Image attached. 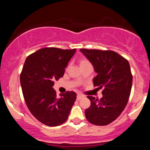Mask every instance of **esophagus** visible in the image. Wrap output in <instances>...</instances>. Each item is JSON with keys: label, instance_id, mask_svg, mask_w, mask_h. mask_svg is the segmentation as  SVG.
<instances>
[{"label": "esophagus", "instance_id": "obj_1", "mask_svg": "<svg viewBox=\"0 0 150 150\" xmlns=\"http://www.w3.org/2000/svg\"><path fill=\"white\" fill-rule=\"evenodd\" d=\"M82 97H84V96L82 95V94H78L77 95V100H80V99H82Z\"/></svg>", "mask_w": 150, "mask_h": 150}]
</instances>
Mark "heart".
Masks as SVG:
<instances>
[{"label":"heart","mask_w":150,"mask_h":150,"mask_svg":"<svg viewBox=\"0 0 150 150\" xmlns=\"http://www.w3.org/2000/svg\"><path fill=\"white\" fill-rule=\"evenodd\" d=\"M89 62L87 61V59L85 58H81L80 60V65H85L86 63H88Z\"/></svg>","instance_id":"1"}]
</instances>
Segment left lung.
<instances>
[{"instance_id":"obj_1","label":"left lung","mask_w":150,"mask_h":150,"mask_svg":"<svg viewBox=\"0 0 150 150\" xmlns=\"http://www.w3.org/2000/svg\"><path fill=\"white\" fill-rule=\"evenodd\" d=\"M97 73L93 79L94 87H99L100 99L87 96L91 105L85 110L89 123L106 125L120 116L126 106L131 92L132 75L128 60L113 51L80 49Z\"/></svg>"}]
</instances>
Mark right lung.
<instances>
[{
    "instance_id": "obj_1",
    "label": "right lung",
    "mask_w": 150,
    "mask_h": 150,
    "mask_svg": "<svg viewBox=\"0 0 150 150\" xmlns=\"http://www.w3.org/2000/svg\"><path fill=\"white\" fill-rule=\"evenodd\" d=\"M76 49L47 47L27 58L20 74L22 94L27 108L37 119L48 126H57L68 119L76 100V93L66 92L56 96L54 81L63 76L65 68Z\"/></svg>"
}]
</instances>
